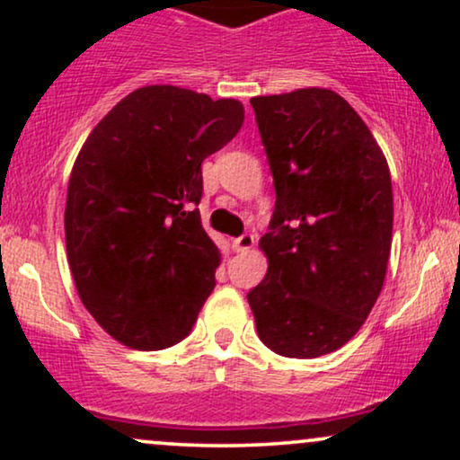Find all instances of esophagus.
I'll use <instances>...</instances> for the list:
<instances>
[{
    "mask_svg": "<svg viewBox=\"0 0 460 460\" xmlns=\"http://www.w3.org/2000/svg\"><path fill=\"white\" fill-rule=\"evenodd\" d=\"M252 244H255V235L242 234L240 237H235V240H234V251L235 252H246V251H251Z\"/></svg>",
    "mask_w": 460,
    "mask_h": 460,
    "instance_id": "obj_1",
    "label": "esophagus"
}]
</instances>
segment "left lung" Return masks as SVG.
<instances>
[{"label":"left lung","instance_id":"obj_1","mask_svg":"<svg viewBox=\"0 0 460 460\" xmlns=\"http://www.w3.org/2000/svg\"><path fill=\"white\" fill-rule=\"evenodd\" d=\"M277 203L248 292L260 340L292 358L350 341L376 303L394 229L392 175L352 105L329 88L252 97Z\"/></svg>","mask_w":460,"mask_h":460}]
</instances>
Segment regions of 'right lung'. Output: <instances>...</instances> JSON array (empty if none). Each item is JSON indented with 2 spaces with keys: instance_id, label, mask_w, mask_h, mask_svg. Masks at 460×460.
I'll list each match as a JSON object with an SVG mask.
<instances>
[{
  "instance_id": "right-lung-1",
  "label": "right lung",
  "mask_w": 460,
  "mask_h": 460,
  "mask_svg": "<svg viewBox=\"0 0 460 460\" xmlns=\"http://www.w3.org/2000/svg\"><path fill=\"white\" fill-rule=\"evenodd\" d=\"M244 105L177 86L129 93L91 131L68 179L65 235L84 307L120 344L162 350L192 331L220 251L200 225V164Z\"/></svg>"
}]
</instances>
